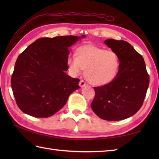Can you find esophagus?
Here are the masks:
<instances>
[{
    "mask_svg": "<svg viewBox=\"0 0 159 159\" xmlns=\"http://www.w3.org/2000/svg\"><path fill=\"white\" fill-rule=\"evenodd\" d=\"M79 85L80 87H84L86 86V83L83 80H80V83H79Z\"/></svg>",
    "mask_w": 159,
    "mask_h": 159,
    "instance_id": "esophagus-1",
    "label": "esophagus"
}]
</instances>
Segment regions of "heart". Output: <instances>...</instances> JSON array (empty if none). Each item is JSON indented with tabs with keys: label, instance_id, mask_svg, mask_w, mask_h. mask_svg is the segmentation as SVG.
Returning a JSON list of instances; mask_svg holds the SVG:
<instances>
[{
	"label": "heart",
	"instance_id": "obj_1",
	"mask_svg": "<svg viewBox=\"0 0 159 159\" xmlns=\"http://www.w3.org/2000/svg\"><path fill=\"white\" fill-rule=\"evenodd\" d=\"M76 55H70L67 65L70 73L78 76L85 70L87 81L96 86L108 85L116 79L120 69V58L112 50L94 45H83L78 48Z\"/></svg>",
	"mask_w": 159,
	"mask_h": 159
}]
</instances>
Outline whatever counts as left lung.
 Returning a JSON list of instances; mask_svg holds the SVG:
<instances>
[{
	"label": "left lung",
	"mask_w": 159,
	"mask_h": 159,
	"mask_svg": "<svg viewBox=\"0 0 159 159\" xmlns=\"http://www.w3.org/2000/svg\"><path fill=\"white\" fill-rule=\"evenodd\" d=\"M120 58L119 72L108 85L94 87L93 111L108 121L125 120L139 110L149 86V75L140 54L124 40L108 39L104 42Z\"/></svg>",
	"instance_id": "8db88e82"
}]
</instances>
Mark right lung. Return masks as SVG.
<instances>
[{"instance_id": "obj_1", "label": "right lung", "mask_w": 159, "mask_h": 159, "mask_svg": "<svg viewBox=\"0 0 159 159\" xmlns=\"http://www.w3.org/2000/svg\"><path fill=\"white\" fill-rule=\"evenodd\" d=\"M85 35L39 38L18 56L11 76L16 103L23 113L48 117L62 109L80 80L66 73L69 47Z\"/></svg>"}]
</instances>
